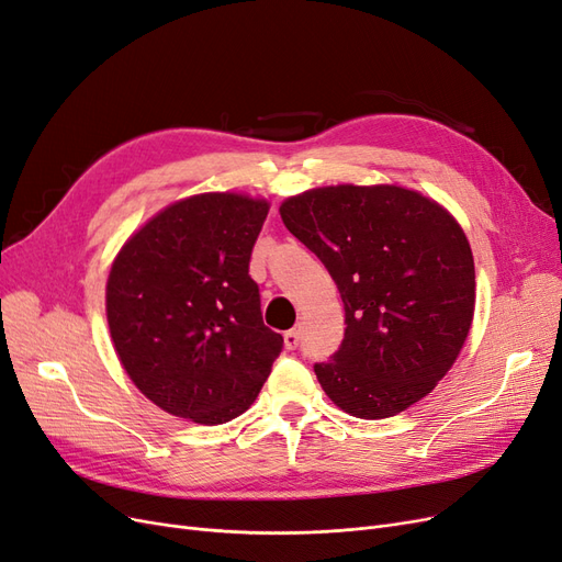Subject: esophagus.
I'll return each instance as SVG.
<instances>
[{"mask_svg":"<svg viewBox=\"0 0 562 562\" xmlns=\"http://www.w3.org/2000/svg\"><path fill=\"white\" fill-rule=\"evenodd\" d=\"M283 342H285V347H288V349H295V347L300 345V330H297V328L288 330V333L283 335Z\"/></svg>","mask_w":562,"mask_h":562,"instance_id":"34e87169","label":"esophagus"}]
</instances>
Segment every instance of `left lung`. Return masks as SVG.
I'll return each instance as SVG.
<instances>
[{"label":"left lung","instance_id":"obj_1","mask_svg":"<svg viewBox=\"0 0 562 562\" xmlns=\"http://www.w3.org/2000/svg\"><path fill=\"white\" fill-rule=\"evenodd\" d=\"M345 302V339L314 372L361 419L411 407L443 380L471 328L473 255L454 217L394 184H337L281 203Z\"/></svg>","mask_w":562,"mask_h":562}]
</instances>
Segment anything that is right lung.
<instances>
[{"instance_id":"1","label":"right lung","mask_w":562,"mask_h":562,"mask_svg":"<svg viewBox=\"0 0 562 562\" xmlns=\"http://www.w3.org/2000/svg\"><path fill=\"white\" fill-rule=\"evenodd\" d=\"M269 206L199 194L161 211L116 255L108 323L119 361L161 411L199 424L239 417L258 398L283 337L248 274Z\"/></svg>"}]
</instances>
